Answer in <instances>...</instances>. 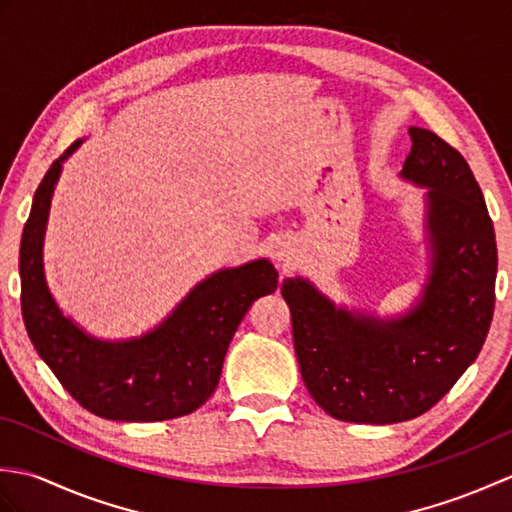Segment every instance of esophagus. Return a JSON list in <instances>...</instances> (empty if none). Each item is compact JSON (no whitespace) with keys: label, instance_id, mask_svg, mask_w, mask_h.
I'll use <instances>...</instances> for the list:
<instances>
[{"label":"esophagus","instance_id":"1","mask_svg":"<svg viewBox=\"0 0 512 512\" xmlns=\"http://www.w3.org/2000/svg\"><path fill=\"white\" fill-rule=\"evenodd\" d=\"M275 259H279V262H284L288 266L290 262V250H288V244H277L275 246Z\"/></svg>","mask_w":512,"mask_h":512}]
</instances>
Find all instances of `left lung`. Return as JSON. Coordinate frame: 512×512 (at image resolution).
Here are the masks:
<instances>
[{
	"label": "left lung",
	"mask_w": 512,
	"mask_h": 512,
	"mask_svg": "<svg viewBox=\"0 0 512 512\" xmlns=\"http://www.w3.org/2000/svg\"><path fill=\"white\" fill-rule=\"evenodd\" d=\"M400 178L424 191L429 273L396 317L350 310L306 277L281 284L310 396L336 420L391 424L420 416L455 385L486 341L497 244L469 162L429 129L409 127Z\"/></svg>",
	"instance_id": "obj_1"
}]
</instances>
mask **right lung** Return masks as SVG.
<instances>
[{"mask_svg":"<svg viewBox=\"0 0 512 512\" xmlns=\"http://www.w3.org/2000/svg\"><path fill=\"white\" fill-rule=\"evenodd\" d=\"M76 140L52 162L32 198L19 246L21 314L32 345L68 394L94 416L158 422L187 416L211 398L237 325L253 303L277 290L266 257L222 268L195 284L154 330L121 341L85 332L54 301L43 270L50 202Z\"/></svg>","mask_w":512,"mask_h":512,"instance_id":"1","label":"right lung"}]
</instances>
